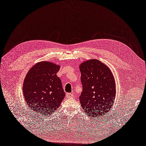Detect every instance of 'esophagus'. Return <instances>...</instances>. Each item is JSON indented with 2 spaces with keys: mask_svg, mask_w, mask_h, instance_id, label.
I'll use <instances>...</instances> for the list:
<instances>
[{
  "mask_svg": "<svg viewBox=\"0 0 146 146\" xmlns=\"http://www.w3.org/2000/svg\"><path fill=\"white\" fill-rule=\"evenodd\" d=\"M66 96L67 97V98H72L74 97V95L72 94H71V93H68L66 94Z\"/></svg>",
  "mask_w": 146,
  "mask_h": 146,
  "instance_id": "1",
  "label": "esophagus"
}]
</instances>
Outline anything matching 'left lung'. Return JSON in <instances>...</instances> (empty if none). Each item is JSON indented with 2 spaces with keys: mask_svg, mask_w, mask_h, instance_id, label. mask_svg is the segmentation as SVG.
Wrapping results in <instances>:
<instances>
[{
  "mask_svg": "<svg viewBox=\"0 0 146 146\" xmlns=\"http://www.w3.org/2000/svg\"><path fill=\"white\" fill-rule=\"evenodd\" d=\"M83 90L80 102L89 117L102 116L111 109L116 89L113 75L106 65L90 59L80 65Z\"/></svg>",
  "mask_w": 146,
  "mask_h": 146,
  "instance_id": "obj_1",
  "label": "left lung"
}]
</instances>
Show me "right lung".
I'll return each mask as SVG.
<instances>
[{"label": "right lung", "mask_w": 146, "mask_h": 146, "mask_svg": "<svg viewBox=\"0 0 146 146\" xmlns=\"http://www.w3.org/2000/svg\"><path fill=\"white\" fill-rule=\"evenodd\" d=\"M59 69L58 64L41 62L34 65L25 77L23 84L25 100L39 116L54 112L64 98L61 80L56 75Z\"/></svg>", "instance_id": "add662e5"}]
</instances>
